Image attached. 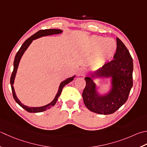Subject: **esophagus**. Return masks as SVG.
<instances>
[{
    "mask_svg": "<svg viewBox=\"0 0 147 147\" xmlns=\"http://www.w3.org/2000/svg\"><path fill=\"white\" fill-rule=\"evenodd\" d=\"M86 74V70L84 67H81L78 71L79 76H85Z\"/></svg>",
    "mask_w": 147,
    "mask_h": 147,
    "instance_id": "1",
    "label": "esophagus"
}]
</instances>
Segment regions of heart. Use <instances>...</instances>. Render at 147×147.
I'll return each instance as SVG.
<instances>
[{
  "instance_id": "1",
  "label": "heart",
  "mask_w": 147,
  "mask_h": 147,
  "mask_svg": "<svg viewBox=\"0 0 147 147\" xmlns=\"http://www.w3.org/2000/svg\"><path fill=\"white\" fill-rule=\"evenodd\" d=\"M90 48L96 51V60L98 64H102L110 59L115 53L117 48L116 41L111 38L94 36L90 39Z\"/></svg>"
}]
</instances>
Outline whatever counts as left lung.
Instances as JSON below:
<instances>
[{
  "label": "left lung",
  "mask_w": 147,
  "mask_h": 147,
  "mask_svg": "<svg viewBox=\"0 0 147 147\" xmlns=\"http://www.w3.org/2000/svg\"><path fill=\"white\" fill-rule=\"evenodd\" d=\"M117 48L113 60L106 63L94 74L97 76L112 77L111 91L108 95L100 96L96 85L90 77H85V87L82 93L83 102L89 110L101 115L115 112L127 101L133 87V61L127 48L117 37Z\"/></svg>",
  "instance_id": "8db88e82"
}]
</instances>
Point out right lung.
I'll list each match as a JSON object with an SVG mask.
<instances>
[{"instance_id": "add662e5", "label": "right lung", "mask_w": 147, "mask_h": 147, "mask_svg": "<svg viewBox=\"0 0 147 147\" xmlns=\"http://www.w3.org/2000/svg\"><path fill=\"white\" fill-rule=\"evenodd\" d=\"M62 30L60 29H45V30H39L38 32H37L36 34H34V35H32V36H30L29 38H28L26 41L24 42V44L22 45L21 48H20V50H18V52L16 54L15 58H14V68H13V71L12 73V74H11V79H10V83H11V89H12V92H13V96L14 99L15 100V101L18 103V104L22 107L25 110L29 112V113H39V112H42L43 111H45L48 110L50 108H51V106H54L55 105L56 102L58 100L59 97L60 96V94L62 92V88H64V86L65 85H67V83H69V82H71V81H73L74 77L72 78H69L67 80H65V81L62 82L61 83H60V87L59 88L58 92H57L55 97V99L51 101L50 104H48L46 106H41V107H36V108H30V107H28V106H26L25 105H24L23 104H22L21 102L20 101L18 100V99L17 98V97L16 96L15 92H14V88H13V83H14V78H15L16 76V73L17 71V68H18V66L19 64L20 60L21 59V57H22L23 54L24 53V52L25 51V50H27V48L28 47V46L30 45V43L32 42L33 40L36 39L37 38H39V37H41L42 36H48V35H53V34H60L62 32Z\"/></svg>"}]
</instances>
